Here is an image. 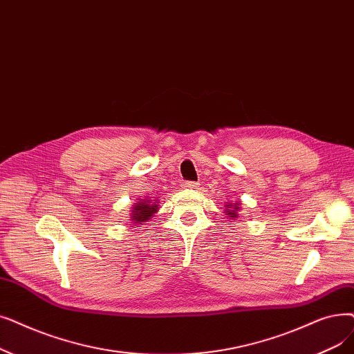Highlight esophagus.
<instances>
[{
  "mask_svg": "<svg viewBox=\"0 0 354 354\" xmlns=\"http://www.w3.org/2000/svg\"><path fill=\"white\" fill-rule=\"evenodd\" d=\"M183 188H187V189H196L198 188V183L196 182H194V180H183Z\"/></svg>",
  "mask_w": 354,
  "mask_h": 354,
  "instance_id": "obj_1",
  "label": "esophagus"
}]
</instances>
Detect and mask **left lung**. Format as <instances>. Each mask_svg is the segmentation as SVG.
I'll use <instances>...</instances> for the list:
<instances>
[{
  "mask_svg": "<svg viewBox=\"0 0 354 354\" xmlns=\"http://www.w3.org/2000/svg\"><path fill=\"white\" fill-rule=\"evenodd\" d=\"M227 207H228V205H227ZM232 207H233V205H230L228 208H232ZM237 208H239V207H236L234 209H230V211H227V212H228V215H230V217H236V215H237V214H236Z\"/></svg>",
  "mask_w": 354,
  "mask_h": 354,
  "instance_id": "1",
  "label": "left lung"
}]
</instances>
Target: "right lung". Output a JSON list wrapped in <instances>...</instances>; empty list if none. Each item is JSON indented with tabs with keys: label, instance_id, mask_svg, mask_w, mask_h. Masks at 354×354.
<instances>
[{
	"label": "right lung",
	"instance_id": "1",
	"mask_svg": "<svg viewBox=\"0 0 354 354\" xmlns=\"http://www.w3.org/2000/svg\"><path fill=\"white\" fill-rule=\"evenodd\" d=\"M158 205L156 204H150L149 199H145V201H137V205L133 207L131 211V220L137 221V223H145L147 220H150V217H153V214L156 212Z\"/></svg>",
	"mask_w": 354,
	"mask_h": 354
}]
</instances>
